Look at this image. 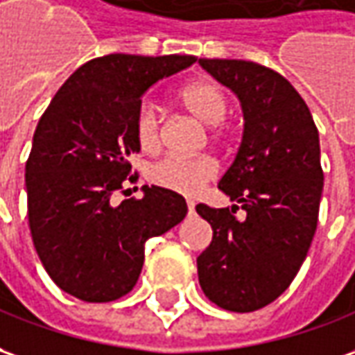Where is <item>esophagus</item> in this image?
I'll use <instances>...</instances> for the list:
<instances>
[{
	"mask_svg": "<svg viewBox=\"0 0 355 355\" xmlns=\"http://www.w3.org/2000/svg\"><path fill=\"white\" fill-rule=\"evenodd\" d=\"M194 208H196V204H194L192 200H188V211H190V214H194Z\"/></svg>",
	"mask_w": 355,
	"mask_h": 355,
	"instance_id": "esophagus-1",
	"label": "esophagus"
}]
</instances>
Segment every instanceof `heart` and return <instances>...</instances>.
Wrapping results in <instances>:
<instances>
[{"mask_svg": "<svg viewBox=\"0 0 355 355\" xmlns=\"http://www.w3.org/2000/svg\"><path fill=\"white\" fill-rule=\"evenodd\" d=\"M180 103L188 112L200 122L211 126V137L223 136L219 124L227 116L229 98L225 91L209 81H198L180 91ZM134 136L137 147L144 153H155L161 147V118L157 108L151 103H141L134 118ZM218 163L211 157H182L167 155L149 168L147 177L159 188H165L177 194L194 196L209 180L218 177Z\"/></svg>", "mask_w": 355, "mask_h": 355, "instance_id": "heart-1", "label": "heart"}]
</instances>
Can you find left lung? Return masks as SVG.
<instances>
[{
	"label": "left lung",
	"instance_id": "left-lung-1",
	"mask_svg": "<svg viewBox=\"0 0 355 355\" xmlns=\"http://www.w3.org/2000/svg\"><path fill=\"white\" fill-rule=\"evenodd\" d=\"M243 108V139L218 188L229 208L198 204L214 231L198 257L202 291L235 313L278 299L307 257L322 194L319 130L309 107L284 76L245 60H200ZM239 203L248 218L237 220Z\"/></svg>",
	"mask_w": 355,
	"mask_h": 355
}]
</instances>
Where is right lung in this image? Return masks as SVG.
<instances>
[{
  "label": "right lung",
  "mask_w": 355,
  "mask_h": 355,
  "mask_svg": "<svg viewBox=\"0 0 355 355\" xmlns=\"http://www.w3.org/2000/svg\"><path fill=\"white\" fill-rule=\"evenodd\" d=\"M196 56L108 54L76 69L40 118L26 161L28 227L38 259L58 288L107 303L136 286L146 241L187 216V200L159 187L120 204L134 182L128 157L139 147L134 118L153 83Z\"/></svg>",
  "instance_id": "1"
}]
</instances>
